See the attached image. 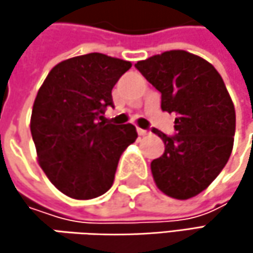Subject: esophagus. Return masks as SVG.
I'll use <instances>...</instances> for the list:
<instances>
[{"mask_svg":"<svg viewBox=\"0 0 253 253\" xmlns=\"http://www.w3.org/2000/svg\"><path fill=\"white\" fill-rule=\"evenodd\" d=\"M137 133H139L140 136H146V134H149V130H145V128H139V127H137Z\"/></svg>","mask_w":253,"mask_h":253,"instance_id":"esophagus-1","label":"esophagus"}]
</instances>
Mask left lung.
Returning <instances> with one entry per match:
<instances>
[{
	"instance_id": "left-lung-1",
	"label": "left lung",
	"mask_w": 253,
	"mask_h": 253,
	"mask_svg": "<svg viewBox=\"0 0 253 253\" xmlns=\"http://www.w3.org/2000/svg\"><path fill=\"white\" fill-rule=\"evenodd\" d=\"M134 67L161 92V110L176 114L173 136L152 128L164 154L151 163L160 190L189 199L207 189L227 164L236 113L220 73L207 60L186 51H167Z\"/></svg>"
}]
</instances>
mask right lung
Masks as SVG:
<instances>
[{
	"label": "right lung",
	"mask_w": 253,
	"mask_h": 253,
	"mask_svg": "<svg viewBox=\"0 0 253 253\" xmlns=\"http://www.w3.org/2000/svg\"><path fill=\"white\" fill-rule=\"evenodd\" d=\"M128 61L90 52L57 64L38 90L30 131L39 166L51 183L75 199L104 195L119 160L137 137L131 125L104 122L111 90Z\"/></svg>",
	"instance_id": "obj_1"
}]
</instances>
